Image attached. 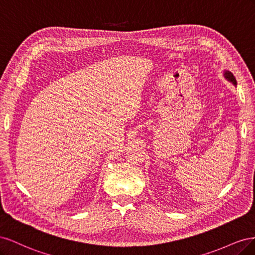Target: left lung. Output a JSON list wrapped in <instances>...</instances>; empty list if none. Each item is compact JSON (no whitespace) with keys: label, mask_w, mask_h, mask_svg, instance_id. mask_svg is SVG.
Listing matches in <instances>:
<instances>
[{"label":"left lung","mask_w":255,"mask_h":255,"mask_svg":"<svg viewBox=\"0 0 255 255\" xmlns=\"http://www.w3.org/2000/svg\"><path fill=\"white\" fill-rule=\"evenodd\" d=\"M223 76H225L226 80H228L229 82L232 83L234 86H236L237 83H236V80H235V76L233 75L232 72H230L228 70H225V71H223Z\"/></svg>","instance_id":"8db88e82"}]
</instances>
